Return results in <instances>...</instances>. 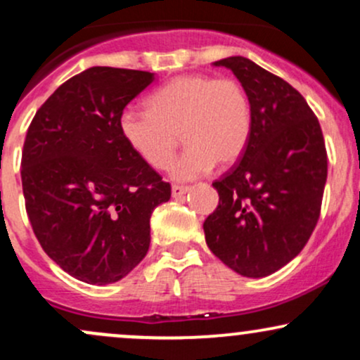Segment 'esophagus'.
I'll return each instance as SVG.
<instances>
[{"label": "esophagus", "instance_id": "34e87169", "mask_svg": "<svg viewBox=\"0 0 360 360\" xmlns=\"http://www.w3.org/2000/svg\"><path fill=\"white\" fill-rule=\"evenodd\" d=\"M188 191H189L188 186H172V189H171L172 198H181V196H184V194L188 193Z\"/></svg>", "mask_w": 360, "mask_h": 360}]
</instances>
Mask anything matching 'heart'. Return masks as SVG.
Masks as SVG:
<instances>
[{
    "label": "heart",
    "mask_w": 360,
    "mask_h": 360,
    "mask_svg": "<svg viewBox=\"0 0 360 360\" xmlns=\"http://www.w3.org/2000/svg\"><path fill=\"white\" fill-rule=\"evenodd\" d=\"M148 110L127 108L118 120L131 150L154 169L169 166L179 146L188 148L169 167L177 183L208 174L240 159L252 135V106L245 89L232 77L214 79L184 74L152 93Z\"/></svg>",
    "instance_id": "obj_1"
}]
</instances>
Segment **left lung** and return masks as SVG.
Returning a JSON list of instances; mask_svg holds the SVG:
<instances>
[{
    "label": "left lung",
    "instance_id": "8db88e82",
    "mask_svg": "<svg viewBox=\"0 0 360 360\" xmlns=\"http://www.w3.org/2000/svg\"><path fill=\"white\" fill-rule=\"evenodd\" d=\"M233 72L252 106V135L240 160L214 181L220 203L203 223L210 250L225 266L264 278L307 245L320 217L326 150L304 98L242 56L213 62Z\"/></svg>",
    "mask_w": 360,
    "mask_h": 360
}]
</instances>
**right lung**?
Returning <instances> with one entry per match:
<instances>
[{"label": "right lung", "instance_id": "1", "mask_svg": "<svg viewBox=\"0 0 360 360\" xmlns=\"http://www.w3.org/2000/svg\"><path fill=\"white\" fill-rule=\"evenodd\" d=\"M154 72L89 68L59 86L28 127L22 186L32 229L62 271L111 284L150 245V214L171 186L131 150L122 111Z\"/></svg>", "mask_w": 360, "mask_h": 360}]
</instances>
